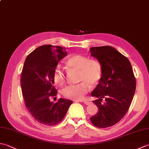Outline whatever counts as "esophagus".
Listing matches in <instances>:
<instances>
[{
  "label": "esophagus",
  "mask_w": 149,
  "mask_h": 149,
  "mask_svg": "<svg viewBox=\"0 0 149 149\" xmlns=\"http://www.w3.org/2000/svg\"><path fill=\"white\" fill-rule=\"evenodd\" d=\"M75 102H83V103H84L85 104H86V105H89V104H91V102H90V101H86V100H83V101H82V100H74Z\"/></svg>",
  "instance_id": "esophagus-1"
}]
</instances>
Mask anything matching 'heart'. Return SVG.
Masks as SVG:
<instances>
[{"mask_svg":"<svg viewBox=\"0 0 149 149\" xmlns=\"http://www.w3.org/2000/svg\"><path fill=\"white\" fill-rule=\"evenodd\" d=\"M66 65L70 68L78 70V80L81 83L66 86L63 91V95L75 100H82L89 91L90 85L95 86L99 83L102 74V66L97 60L89 59L87 56L80 54L70 57ZM53 79L59 86L65 83V73L59 65L54 70Z\"/></svg>","mask_w":149,"mask_h":149,"instance_id":"1","label":"heart"}]
</instances>
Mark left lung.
Listing matches in <instances>:
<instances>
[{
  "label": "left lung",
  "mask_w": 149,
  "mask_h": 149,
  "mask_svg": "<svg viewBox=\"0 0 149 149\" xmlns=\"http://www.w3.org/2000/svg\"><path fill=\"white\" fill-rule=\"evenodd\" d=\"M90 51L102 70L99 83L91 93L97 98L93 102L99 111L90 120L98 127H111L127 112L135 93L136 79L129 60L113 47H91Z\"/></svg>",
  "instance_id": "8db88e82"
}]
</instances>
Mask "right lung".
I'll list each match as a JSON object with an SVG mask.
<instances>
[{
	"instance_id": "add662e5",
	"label": "right lung",
	"mask_w": 149,
	"mask_h": 149,
	"mask_svg": "<svg viewBox=\"0 0 149 149\" xmlns=\"http://www.w3.org/2000/svg\"><path fill=\"white\" fill-rule=\"evenodd\" d=\"M66 55L61 47L45 45L33 50L25 60L20 81L22 95L28 111L42 124H58L73 102L64 99L56 103L50 101L57 95L53 86L54 70Z\"/></svg>"
}]
</instances>
